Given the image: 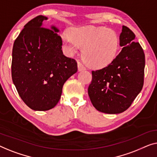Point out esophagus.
Wrapping results in <instances>:
<instances>
[{
	"mask_svg": "<svg viewBox=\"0 0 157 157\" xmlns=\"http://www.w3.org/2000/svg\"><path fill=\"white\" fill-rule=\"evenodd\" d=\"M78 70H79V71H81V70H85L86 69L85 66L82 63H80V62H78Z\"/></svg>",
	"mask_w": 157,
	"mask_h": 157,
	"instance_id": "34e87169",
	"label": "esophagus"
}]
</instances>
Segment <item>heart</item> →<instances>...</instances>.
Instances as JSON below:
<instances>
[{
    "mask_svg": "<svg viewBox=\"0 0 157 157\" xmlns=\"http://www.w3.org/2000/svg\"><path fill=\"white\" fill-rule=\"evenodd\" d=\"M69 35L62 37L66 51L72 55L79 48H83V59L92 67L100 68L108 65L120 51V37L114 30L107 28H75L70 30Z\"/></svg>",
    "mask_w": 157,
    "mask_h": 157,
    "instance_id": "heart-1",
    "label": "heart"
}]
</instances>
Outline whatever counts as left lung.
I'll return each mask as SVG.
<instances>
[{
	"mask_svg": "<svg viewBox=\"0 0 157 157\" xmlns=\"http://www.w3.org/2000/svg\"><path fill=\"white\" fill-rule=\"evenodd\" d=\"M134 38V33L123 25L120 36L122 50L107 67L92 71L88 94L98 111L122 113L131 106L142 89L145 56Z\"/></svg>",
	"mask_w": 157,
	"mask_h": 157,
	"instance_id": "left-lung-1",
	"label": "left lung"
}]
</instances>
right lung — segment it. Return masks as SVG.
I'll list each match as a JSON object with an SVG mask.
<instances>
[{"mask_svg":"<svg viewBox=\"0 0 157 157\" xmlns=\"http://www.w3.org/2000/svg\"><path fill=\"white\" fill-rule=\"evenodd\" d=\"M46 20L38 15L25 24L12 52L13 84L22 100L36 111L56 107L64 83L78 71L75 59L63 55L59 30L42 27Z\"/></svg>","mask_w":157,"mask_h":157,"instance_id":"obj_1","label":"right lung"}]
</instances>
